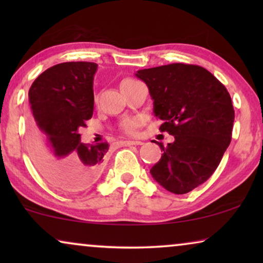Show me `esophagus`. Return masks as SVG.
<instances>
[{"label":"esophagus","instance_id":"esophagus-1","mask_svg":"<svg viewBox=\"0 0 263 263\" xmlns=\"http://www.w3.org/2000/svg\"><path fill=\"white\" fill-rule=\"evenodd\" d=\"M122 145L124 146H140V145H143L142 141H133V140H125V141H122Z\"/></svg>","mask_w":263,"mask_h":263}]
</instances>
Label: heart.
Wrapping results in <instances>:
<instances>
[{
    "instance_id": "b5f03b06",
    "label": "heart",
    "mask_w": 263,
    "mask_h": 263,
    "mask_svg": "<svg viewBox=\"0 0 263 263\" xmlns=\"http://www.w3.org/2000/svg\"><path fill=\"white\" fill-rule=\"evenodd\" d=\"M125 81H132V80L130 79H127V80H124L123 82ZM142 123L143 121L141 117H128V118H124V120L121 122V129L122 132L125 133L127 135L134 136L138 134L139 128L141 127Z\"/></svg>"
}]
</instances>
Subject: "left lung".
<instances>
[{
  "label": "left lung",
  "instance_id": "1",
  "mask_svg": "<svg viewBox=\"0 0 263 263\" xmlns=\"http://www.w3.org/2000/svg\"><path fill=\"white\" fill-rule=\"evenodd\" d=\"M135 75L149 89L153 112L163 121L159 130L175 136L166 147L158 142L164 153L151 175L170 193L192 192L213 175L231 142L235 110L230 93L195 64L171 63Z\"/></svg>",
  "mask_w": 263,
  "mask_h": 263
}]
</instances>
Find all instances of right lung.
<instances>
[{"instance_id":"right-lung-1","label":"right lung","mask_w":263,"mask_h":263,"mask_svg":"<svg viewBox=\"0 0 263 263\" xmlns=\"http://www.w3.org/2000/svg\"><path fill=\"white\" fill-rule=\"evenodd\" d=\"M98 64L64 62L39 75L28 91V149L38 171L66 192H81L102 172L109 143H82L78 130L93 115Z\"/></svg>"}]
</instances>
